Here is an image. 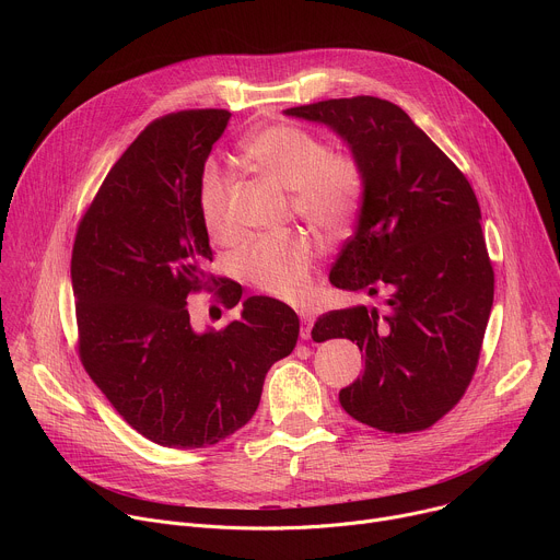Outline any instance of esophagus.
I'll return each instance as SVG.
<instances>
[{"mask_svg": "<svg viewBox=\"0 0 560 560\" xmlns=\"http://www.w3.org/2000/svg\"><path fill=\"white\" fill-rule=\"evenodd\" d=\"M301 316V339H310V330L314 324V314H310L307 310H299Z\"/></svg>", "mask_w": 560, "mask_h": 560, "instance_id": "obj_1", "label": "esophagus"}]
</instances>
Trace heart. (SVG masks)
I'll use <instances>...</instances> for the list:
<instances>
[{
  "label": "heart",
  "mask_w": 560,
  "mask_h": 560,
  "mask_svg": "<svg viewBox=\"0 0 560 560\" xmlns=\"http://www.w3.org/2000/svg\"><path fill=\"white\" fill-rule=\"evenodd\" d=\"M242 150L259 175L290 190L294 212L310 225L335 232L354 217L363 175L350 152L326 150L314 132L292 124L250 135ZM197 201L210 238L228 242L232 236L230 182L217 166L203 171ZM314 257L316 250L303 234L264 236L238 255V270L259 290L294 301L307 292Z\"/></svg>",
  "instance_id": "b5f03b06"
}]
</instances>
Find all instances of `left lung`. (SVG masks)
Instances as JSON below:
<instances>
[{"label":"left lung","mask_w":560,"mask_h":560,"mask_svg":"<svg viewBox=\"0 0 560 560\" xmlns=\"http://www.w3.org/2000/svg\"><path fill=\"white\" fill-rule=\"evenodd\" d=\"M285 115L332 128L363 175L357 230L330 270L332 285L392 292L385 314L354 305L318 316L312 328L316 343L346 337L365 357L339 401L381 432L428 430L465 394L492 312L494 270L476 195L392 102L361 95Z\"/></svg>","instance_id":"1"}]
</instances>
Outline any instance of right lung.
<instances>
[{
  "label": "right lung",
  "instance_id": "add662e5",
  "mask_svg": "<svg viewBox=\"0 0 560 560\" xmlns=\"http://www.w3.org/2000/svg\"><path fill=\"white\" fill-rule=\"evenodd\" d=\"M230 113L159 117L119 156L79 221L70 279L79 359L110 406L156 445L195 450L244 428L272 363L299 339L296 312L248 296L223 330L197 332L188 294L219 283L228 307L242 285L208 275L212 250L199 179Z\"/></svg>",
  "mask_w": 560,
  "mask_h": 560
}]
</instances>
